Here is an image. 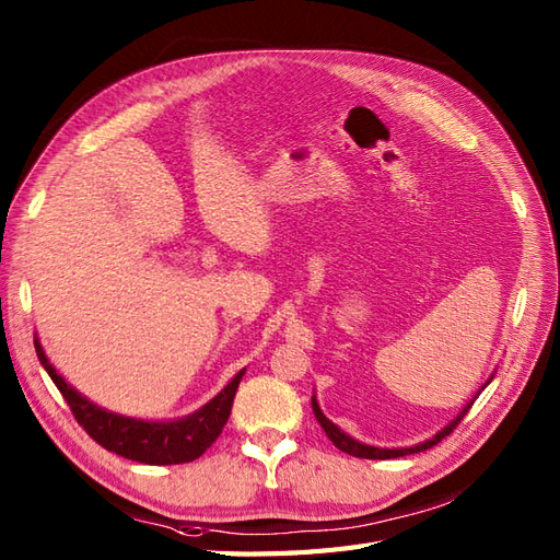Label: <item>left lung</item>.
I'll use <instances>...</instances> for the list:
<instances>
[{
    "label": "left lung",
    "instance_id": "obj_1",
    "mask_svg": "<svg viewBox=\"0 0 560 560\" xmlns=\"http://www.w3.org/2000/svg\"><path fill=\"white\" fill-rule=\"evenodd\" d=\"M493 378V376H491ZM491 378L489 382H486L483 386H481V390L491 384ZM479 390V393H481ZM477 393V395H479ZM477 395L475 398L467 402L465 407H463V411L458 413V417L451 421L448 425H444L438 435H432L430 440H425V442H421V444H413V446H407V448H378V446H370V444H363V442H358V440H353V438H349L345 430H339L326 413L320 411V407H318V402H316V395L312 398V407H314V417H316V421L320 423V428L326 430V435L330 438V442L339 448V451H345V454H349V456H355V458H370V460H386V458H400V456H409V454H419V451H425V448H430V446H435L438 442H442L446 435H451V432H454V428L463 421V417L467 411H470V407H472V402L477 400Z\"/></svg>",
    "mask_w": 560,
    "mask_h": 560
}]
</instances>
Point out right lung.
<instances>
[{
	"label": "right lung",
	"mask_w": 560,
	"mask_h": 560,
	"mask_svg": "<svg viewBox=\"0 0 560 560\" xmlns=\"http://www.w3.org/2000/svg\"><path fill=\"white\" fill-rule=\"evenodd\" d=\"M34 349H37L44 370L52 378V384L58 386L71 413H74V419L88 435L106 451H114V454L122 458L147 465H178L200 458L219 440L223 425L228 423L234 393H237L242 376L246 372L242 370L234 374L232 382L213 400H209L205 407L188 413L184 419L141 421L90 402L85 395L67 384L58 370L50 365L39 339H34Z\"/></svg>",
	"instance_id": "add662e5"
}]
</instances>
